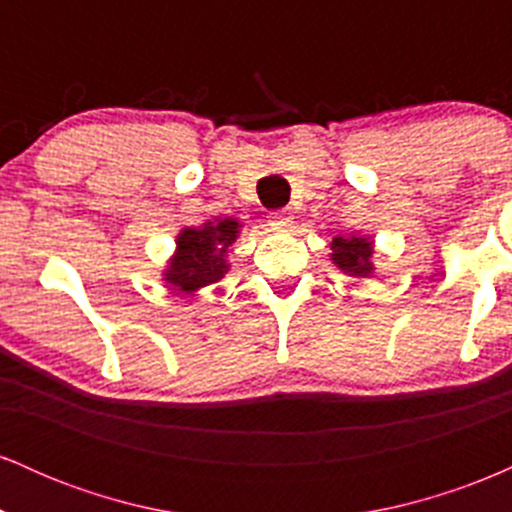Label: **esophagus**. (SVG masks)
Segmentation results:
<instances>
[{"mask_svg":"<svg viewBox=\"0 0 512 512\" xmlns=\"http://www.w3.org/2000/svg\"><path fill=\"white\" fill-rule=\"evenodd\" d=\"M269 226L274 228H281V231H286V228L293 226V214L291 209H276L269 214Z\"/></svg>","mask_w":512,"mask_h":512,"instance_id":"34e87169","label":"esophagus"}]
</instances>
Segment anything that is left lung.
<instances>
[{"label": "left lung", "instance_id": "left-lung-1", "mask_svg": "<svg viewBox=\"0 0 512 512\" xmlns=\"http://www.w3.org/2000/svg\"><path fill=\"white\" fill-rule=\"evenodd\" d=\"M373 240L363 236H337L332 240V262L351 276H370L373 274Z\"/></svg>", "mask_w": 512, "mask_h": 512}]
</instances>
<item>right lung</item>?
Masks as SVG:
<instances>
[{
    "mask_svg": "<svg viewBox=\"0 0 512 512\" xmlns=\"http://www.w3.org/2000/svg\"><path fill=\"white\" fill-rule=\"evenodd\" d=\"M236 219H216L178 236V252L166 269L168 284L182 293H195L228 272L226 252L238 238Z\"/></svg>",
    "mask_w": 512,
    "mask_h": 512,
    "instance_id": "1",
    "label": "right lung"
}]
</instances>
